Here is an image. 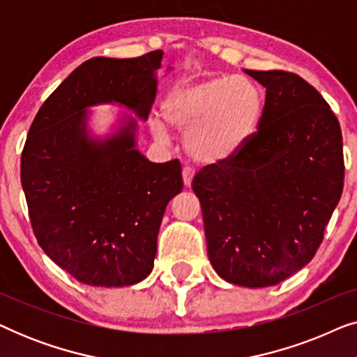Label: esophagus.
<instances>
[{
	"label": "esophagus",
	"instance_id": "34e87169",
	"mask_svg": "<svg viewBox=\"0 0 357 357\" xmlns=\"http://www.w3.org/2000/svg\"><path fill=\"white\" fill-rule=\"evenodd\" d=\"M193 169L188 167V165H185L183 170H182V177H183V183L185 187H190L192 185V180H193Z\"/></svg>",
	"mask_w": 357,
	"mask_h": 357
}]
</instances>
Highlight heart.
<instances>
[{
  "mask_svg": "<svg viewBox=\"0 0 357 357\" xmlns=\"http://www.w3.org/2000/svg\"><path fill=\"white\" fill-rule=\"evenodd\" d=\"M263 96L247 77H213L185 84L167 96L162 115L167 125L185 133V148L195 160L216 164L232 158L257 130ZM155 138L167 130L154 121Z\"/></svg>",
  "mask_w": 357,
  "mask_h": 357,
  "instance_id": "1",
  "label": "heart"
}]
</instances>
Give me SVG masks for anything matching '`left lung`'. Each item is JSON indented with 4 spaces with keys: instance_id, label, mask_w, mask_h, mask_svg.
Listing matches in <instances>:
<instances>
[{
    "instance_id": "left-lung-1",
    "label": "left lung",
    "mask_w": 357,
    "mask_h": 357,
    "mask_svg": "<svg viewBox=\"0 0 357 357\" xmlns=\"http://www.w3.org/2000/svg\"><path fill=\"white\" fill-rule=\"evenodd\" d=\"M245 73L266 87L257 131L232 158L199 170L192 188L218 275L265 287L319 250L343 193V138L330 105L301 76Z\"/></svg>"
}]
</instances>
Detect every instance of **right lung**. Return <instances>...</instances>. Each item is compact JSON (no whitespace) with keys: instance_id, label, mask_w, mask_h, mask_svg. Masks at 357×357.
<instances>
[{"instance_id":"add662e5","label":"right lung","mask_w":357,"mask_h":357,"mask_svg":"<svg viewBox=\"0 0 357 357\" xmlns=\"http://www.w3.org/2000/svg\"><path fill=\"white\" fill-rule=\"evenodd\" d=\"M162 52L96 56L43 102L29 130L21 182L42 250L77 281L121 287L149 275L165 206L182 192L178 159L149 162L135 148L136 121L107 141L86 135V107L119 102L146 120Z\"/></svg>"}]
</instances>
